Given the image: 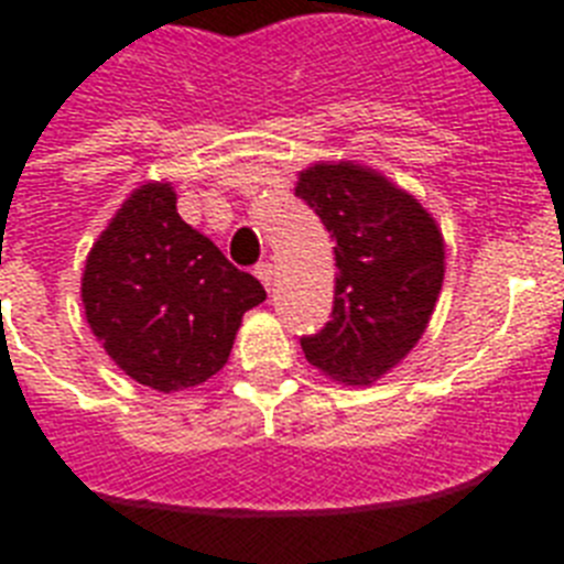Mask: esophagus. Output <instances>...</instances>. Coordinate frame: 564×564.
<instances>
[{"mask_svg": "<svg viewBox=\"0 0 564 564\" xmlns=\"http://www.w3.org/2000/svg\"><path fill=\"white\" fill-rule=\"evenodd\" d=\"M254 274L260 278V283H263L265 290H272V263H257Z\"/></svg>", "mask_w": 564, "mask_h": 564, "instance_id": "34e87169", "label": "esophagus"}]
</instances>
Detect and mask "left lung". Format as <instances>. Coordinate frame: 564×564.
Returning a JSON list of instances; mask_svg holds the SVG:
<instances>
[{
  "instance_id": "obj_1",
  "label": "left lung",
  "mask_w": 564,
  "mask_h": 564,
  "mask_svg": "<svg viewBox=\"0 0 564 564\" xmlns=\"http://www.w3.org/2000/svg\"><path fill=\"white\" fill-rule=\"evenodd\" d=\"M295 195L336 239L334 313L301 336L310 366L369 386L415 348L445 281V239L419 198L360 163H313Z\"/></svg>"
}]
</instances>
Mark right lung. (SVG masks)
Returning <instances> with one entry per match:
<instances>
[{
	"label": "right lung",
	"instance_id": "obj_1",
	"mask_svg": "<svg viewBox=\"0 0 564 564\" xmlns=\"http://www.w3.org/2000/svg\"><path fill=\"white\" fill-rule=\"evenodd\" d=\"M172 184L128 195L87 254V325L128 377L158 392L204 383L228 362L239 322L265 301L210 239L189 228Z\"/></svg>",
	"mask_w": 564,
	"mask_h": 564
}]
</instances>
